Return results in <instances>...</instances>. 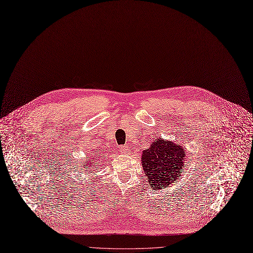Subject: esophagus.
I'll return each mask as SVG.
<instances>
[{"instance_id": "1", "label": "esophagus", "mask_w": 253, "mask_h": 253, "mask_svg": "<svg viewBox=\"0 0 253 253\" xmlns=\"http://www.w3.org/2000/svg\"><path fill=\"white\" fill-rule=\"evenodd\" d=\"M120 151L124 154H127L129 153V147L127 145H124V146H121L120 147Z\"/></svg>"}]
</instances>
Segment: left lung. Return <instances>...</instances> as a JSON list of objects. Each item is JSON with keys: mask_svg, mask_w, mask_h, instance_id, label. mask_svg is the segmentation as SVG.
<instances>
[{"mask_svg": "<svg viewBox=\"0 0 253 253\" xmlns=\"http://www.w3.org/2000/svg\"><path fill=\"white\" fill-rule=\"evenodd\" d=\"M185 155L184 148L179 145L155 140L142 155V165L151 187L159 190L176 181L181 175Z\"/></svg>", "mask_w": 253, "mask_h": 253, "instance_id": "left-lung-1", "label": "left lung"}]
</instances>
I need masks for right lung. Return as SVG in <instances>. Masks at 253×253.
<instances>
[{"mask_svg": "<svg viewBox=\"0 0 253 253\" xmlns=\"http://www.w3.org/2000/svg\"><path fill=\"white\" fill-rule=\"evenodd\" d=\"M101 155H103V154H101ZM95 156H99V158H100V155H98V154H95ZM103 157H105V155H103ZM97 158V157H96ZM95 158L92 156V157H87V160H86V163L87 164H92L93 163V160H94Z\"/></svg>", "mask_w": 253, "mask_h": 253, "instance_id": "obj_1", "label": "right lung"}]
</instances>
